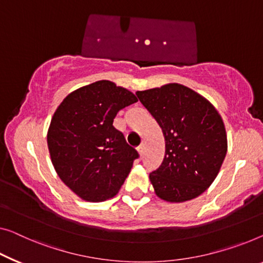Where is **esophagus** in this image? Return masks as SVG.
I'll return each mask as SVG.
<instances>
[{"instance_id": "34e87169", "label": "esophagus", "mask_w": 263, "mask_h": 263, "mask_svg": "<svg viewBox=\"0 0 263 263\" xmlns=\"http://www.w3.org/2000/svg\"><path fill=\"white\" fill-rule=\"evenodd\" d=\"M144 150H145V146H144V144H140L139 146H138V152H139L140 157H143V156H144Z\"/></svg>"}]
</instances>
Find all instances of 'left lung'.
Returning <instances> with one entry per match:
<instances>
[{"mask_svg":"<svg viewBox=\"0 0 263 263\" xmlns=\"http://www.w3.org/2000/svg\"><path fill=\"white\" fill-rule=\"evenodd\" d=\"M162 127L165 157L150 181L159 198L181 203L204 193L227 155V133L217 109L179 84L136 93Z\"/></svg>","mask_w":263,"mask_h":263,"instance_id":"1","label":"left lung"}]
</instances>
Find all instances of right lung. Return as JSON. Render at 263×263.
I'll use <instances>...</instances> for the list:
<instances>
[{"label":"right lung","mask_w":263,"mask_h":263,"mask_svg":"<svg viewBox=\"0 0 263 263\" xmlns=\"http://www.w3.org/2000/svg\"><path fill=\"white\" fill-rule=\"evenodd\" d=\"M138 101L108 80L69 93L50 121L47 144L57 174L74 194L103 202L118 194L138 152L113 126L117 113Z\"/></svg>","instance_id":"right-lung-1"}]
</instances>
